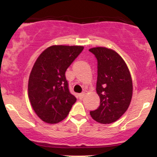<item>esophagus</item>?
Returning <instances> with one entry per match:
<instances>
[{"label":"esophagus","instance_id":"1","mask_svg":"<svg viewBox=\"0 0 157 157\" xmlns=\"http://www.w3.org/2000/svg\"><path fill=\"white\" fill-rule=\"evenodd\" d=\"M84 95H85V93H84V92L80 93V94H78V97H79V99H80V100H82V99L83 98Z\"/></svg>","mask_w":157,"mask_h":157}]
</instances>
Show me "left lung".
<instances>
[{"label":"left lung","instance_id":"left-lung-1","mask_svg":"<svg viewBox=\"0 0 157 157\" xmlns=\"http://www.w3.org/2000/svg\"><path fill=\"white\" fill-rule=\"evenodd\" d=\"M97 60L96 91L100 106L90 111L91 117L102 124H109L121 117L127 111L132 97L131 74L125 61L112 49L90 48Z\"/></svg>","mask_w":157,"mask_h":157}]
</instances>
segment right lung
I'll use <instances>...</instances> for the list:
<instances>
[{
    "label": "right lung",
    "instance_id": "right-lung-1",
    "mask_svg": "<svg viewBox=\"0 0 157 157\" xmlns=\"http://www.w3.org/2000/svg\"><path fill=\"white\" fill-rule=\"evenodd\" d=\"M80 46H52L40 55L34 64L28 94L34 111L43 121L57 123L67 117L76 102L70 93L66 69L83 50Z\"/></svg>",
    "mask_w": 157,
    "mask_h": 157
}]
</instances>
